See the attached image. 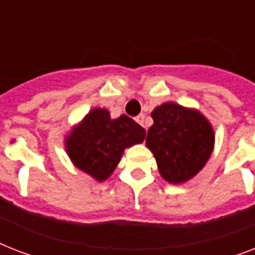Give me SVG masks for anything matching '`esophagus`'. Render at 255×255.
<instances>
[{
  "instance_id": "1",
  "label": "esophagus",
  "mask_w": 255,
  "mask_h": 255,
  "mask_svg": "<svg viewBox=\"0 0 255 255\" xmlns=\"http://www.w3.org/2000/svg\"><path fill=\"white\" fill-rule=\"evenodd\" d=\"M136 122H137L141 127L147 128L145 127V115H144V114H140V115L136 116Z\"/></svg>"
}]
</instances>
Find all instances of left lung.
Listing matches in <instances>:
<instances>
[{
	"instance_id": "left-lung-1",
	"label": "left lung",
	"mask_w": 255,
	"mask_h": 255,
	"mask_svg": "<svg viewBox=\"0 0 255 255\" xmlns=\"http://www.w3.org/2000/svg\"><path fill=\"white\" fill-rule=\"evenodd\" d=\"M152 119L145 144L163 178L180 184L196 176L213 151L214 132L209 122L198 111L176 103L155 108Z\"/></svg>"
}]
</instances>
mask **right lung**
Instances as JSON below:
<instances>
[{
	"mask_svg": "<svg viewBox=\"0 0 255 255\" xmlns=\"http://www.w3.org/2000/svg\"><path fill=\"white\" fill-rule=\"evenodd\" d=\"M144 137L145 129L127 115L112 120L107 110L95 108L70 133L66 149L79 169L103 181L114 172L124 148Z\"/></svg>",
	"mask_w": 255,
	"mask_h": 255,
	"instance_id": "add662e5",
	"label": "right lung"
}]
</instances>
